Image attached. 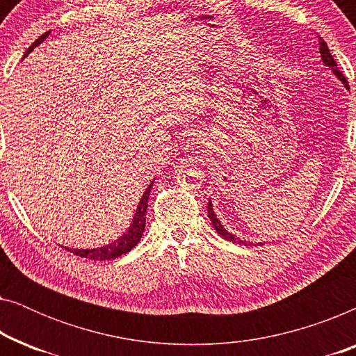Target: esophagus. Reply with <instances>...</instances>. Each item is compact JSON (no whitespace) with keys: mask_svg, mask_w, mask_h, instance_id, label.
Listing matches in <instances>:
<instances>
[{"mask_svg":"<svg viewBox=\"0 0 356 356\" xmlns=\"http://www.w3.org/2000/svg\"><path fill=\"white\" fill-rule=\"evenodd\" d=\"M186 147H189V145H186Z\"/></svg>","mask_w":356,"mask_h":356,"instance_id":"obj_1","label":"esophagus"}]
</instances>
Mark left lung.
I'll list each match as a JSON object with an SVG mask.
<instances>
[{"label":"left lung","instance_id":"8db88e82","mask_svg":"<svg viewBox=\"0 0 356 356\" xmlns=\"http://www.w3.org/2000/svg\"><path fill=\"white\" fill-rule=\"evenodd\" d=\"M318 40H319V53H321V60H323V63H324L325 66H329V67H330V71L334 72L335 77H337V79H339L340 82H342V84L345 86V89H348V82H347V79H345V76L342 74V72H340V71L337 70V63H335L334 56L330 55V51H329V48H327V43H325L321 37H318ZM207 213H209V218H211V222H212L213 228H216V232L218 233V235H222L223 238H225V240H228V241H233V243H243V245H246V246L264 245V243H252V241L241 240V238H238V236L233 235V233L228 232L227 228L223 227V223L220 222V218L217 217V213L213 212V204L211 202V199H209V204H207Z\"/></svg>","mask_w":356,"mask_h":356}]
</instances>
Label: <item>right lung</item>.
Wrapping results in <instances>:
<instances>
[{"label":"right lung","instance_id":"1","mask_svg":"<svg viewBox=\"0 0 356 356\" xmlns=\"http://www.w3.org/2000/svg\"><path fill=\"white\" fill-rule=\"evenodd\" d=\"M50 33L51 32H45L42 37H38L37 40L27 48V51H26V55H24V58H26L29 53L33 50V48L45 42V38L50 35ZM154 181H155V178L152 179V181H150L149 186L145 188L143 197H140V201L138 204V209H136V212H134L133 220H131L129 228L123 233V235L118 236V240L111 241V243H108V245H104V246H99V248H92V250H71V248H66V250L74 252L76 256L87 257V259H94V261L115 259V257H118L121 254H126V252L133 250V248L138 245V241L140 240V236H143V233H144L145 212H147L149 194H150V188L154 186Z\"/></svg>","mask_w":356,"mask_h":356}]
</instances>
